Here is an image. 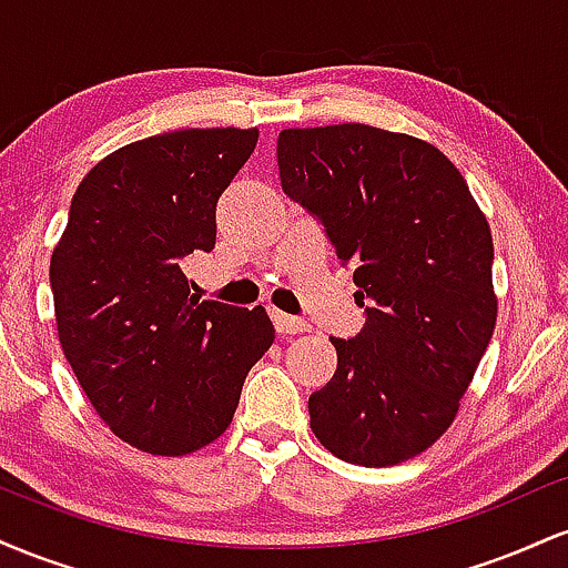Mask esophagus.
<instances>
[{
    "mask_svg": "<svg viewBox=\"0 0 568 568\" xmlns=\"http://www.w3.org/2000/svg\"><path fill=\"white\" fill-rule=\"evenodd\" d=\"M270 315H272V323H275L280 336H293V334H302V331H306V323L302 321V317L285 315V312H277V310H272Z\"/></svg>",
    "mask_w": 568,
    "mask_h": 568,
    "instance_id": "obj_1",
    "label": "esophagus"
}]
</instances>
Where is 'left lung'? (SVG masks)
<instances>
[{
    "mask_svg": "<svg viewBox=\"0 0 568 568\" xmlns=\"http://www.w3.org/2000/svg\"><path fill=\"white\" fill-rule=\"evenodd\" d=\"M280 186L355 266L361 334L331 338L336 371L310 427L338 459L389 467L454 422L491 342L494 245L467 181L433 143L371 125L288 128Z\"/></svg>",
    "mask_w": 568,
    "mask_h": 568,
    "instance_id": "1",
    "label": "left lung"
}]
</instances>
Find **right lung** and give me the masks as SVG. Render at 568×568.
I'll return each mask as SVG.
<instances>
[{
	"label": "right lung",
	"instance_id": "1",
	"mask_svg": "<svg viewBox=\"0 0 568 568\" xmlns=\"http://www.w3.org/2000/svg\"><path fill=\"white\" fill-rule=\"evenodd\" d=\"M258 130H173L82 179L50 262L58 338L109 429L181 456L230 427L247 371L275 342L264 306L197 298L181 262L216 245V205Z\"/></svg>",
	"mask_w": 568,
	"mask_h": 568
}]
</instances>
